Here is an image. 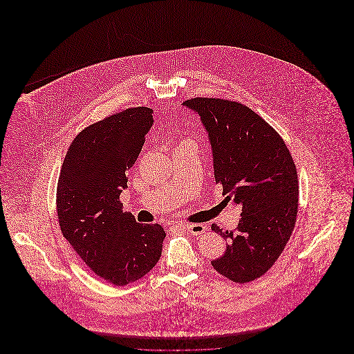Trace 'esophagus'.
I'll list each match as a JSON object with an SVG mask.
<instances>
[{
	"label": "esophagus",
	"mask_w": 354,
	"mask_h": 354,
	"mask_svg": "<svg viewBox=\"0 0 354 354\" xmlns=\"http://www.w3.org/2000/svg\"><path fill=\"white\" fill-rule=\"evenodd\" d=\"M185 230L191 235H202L207 231V227L204 224H188Z\"/></svg>",
	"instance_id": "1"
}]
</instances>
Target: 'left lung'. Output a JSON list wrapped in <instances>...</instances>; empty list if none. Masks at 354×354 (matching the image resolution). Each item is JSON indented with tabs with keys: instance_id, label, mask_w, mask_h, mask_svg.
<instances>
[{
	"instance_id": "8db88e82",
	"label": "left lung",
	"mask_w": 354,
	"mask_h": 354,
	"mask_svg": "<svg viewBox=\"0 0 354 354\" xmlns=\"http://www.w3.org/2000/svg\"><path fill=\"white\" fill-rule=\"evenodd\" d=\"M199 114L212 149L216 185L225 202L241 207L234 231H212L228 240L211 261L221 276L250 283L263 276L284 251L297 218V169L283 138L239 102L192 98L183 102Z\"/></svg>"
}]
</instances>
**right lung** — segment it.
<instances>
[{
	"label": "right lung",
	"instance_id": "right-lung-1",
	"mask_svg": "<svg viewBox=\"0 0 354 354\" xmlns=\"http://www.w3.org/2000/svg\"><path fill=\"white\" fill-rule=\"evenodd\" d=\"M152 114L149 107H131L86 127L71 142L58 178L62 235L90 270L114 286L149 273L166 237L162 225L136 223L119 202Z\"/></svg>",
	"mask_w": 354,
	"mask_h": 354
}]
</instances>
